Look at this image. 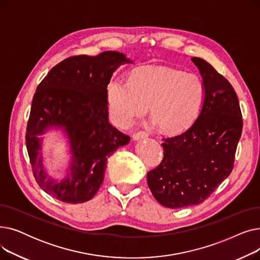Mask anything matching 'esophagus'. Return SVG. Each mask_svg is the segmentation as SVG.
I'll list each match as a JSON object with an SVG mask.
<instances>
[{
  "mask_svg": "<svg viewBox=\"0 0 260 260\" xmlns=\"http://www.w3.org/2000/svg\"><path fill=\"white\" fill-rule=\"evenodd\" d=\"M145 138H147V134H146L145 132H143V131H140V132H138V133H135V134L133 135V139H134L135 141L142 140V139H145Z\"/></svg>",
  "mask_w": 260,
  "mask_h": 260,
  "instance_id": "1",
  "label": "esophagus"
}]
</instances>
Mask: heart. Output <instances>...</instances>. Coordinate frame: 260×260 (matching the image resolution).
Masks as SVG:
<instances>
[{
	"label": "heart",
	"mask_w": 260,
	"mask_h": 260,
	"mask_svg": "<svg viewBox=\"0 0 260 260\" xmlns=\"http://www.w3.org/2000/svg\"><path fill=\"white\" fill-rule=\"evenodd\" d=\"M204 99V85L195 74L167 66L134 70L128 83L114 80L106 89L109 117L116 125L128 127L149 116L168 135L186 132L196 121Z\"/></svg>",
	"instance_id": "1"
}]
</instances>
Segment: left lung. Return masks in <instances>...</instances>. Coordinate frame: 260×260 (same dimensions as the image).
Listing matches in <instances>:
<instances>
[{
	"label": "left lung",
	"mask_w": 260,
	"mask_h": 260,
	"mask_svg": "<svg viewBox=\"0 0 260 260\" xmlns=\"http://www.w3.org/2000/svg\"><path fill=\"white\" fill-rule=\"evenodd\" d=\"M204 85L200 113L186 132L163 139L160 165L147 173V185L163 207L180 209L210 197L234 168L242 116L230 82L206 60L194 57Z\"/></svg>",
	"instance_id": "1"
}]
</instances>
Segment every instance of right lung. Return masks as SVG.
Returning a JSON list of instances; mask_svg holds the SVG:
<instances>
[{
	"label": "right lung",
	"instance_id": "add662e5",
	"mask_svg": "<svg viewBox=\"0 0 260 260\" xmlns=\"http://www.w3.org/2000/svg\"><path fill=\"white\" fill-rule=\"evenodd\" d=\"M131 62L118 51L71 57L52 67L38 85L26 147L36 181L51 197L66 203L90 200L103 182L107 158L129 142L108 121L106 89L117 68ZM50 128L62 129L71 145L70 171L62 182L49 177L43 165L39 136Z\"/></svg>",
	"mask_w": 260,
	"mask_h": 260
}]
</instances>
